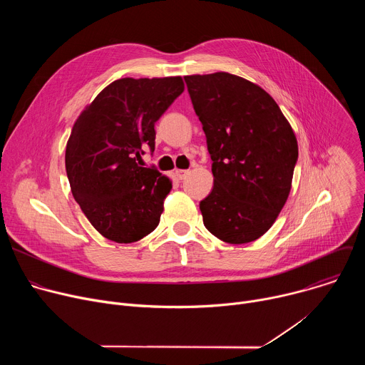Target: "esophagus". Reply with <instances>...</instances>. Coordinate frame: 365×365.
<instances>
[{
  "label": "esophagus",
  "instance_id": "34e87169",
  "mask_svg": "<svg viewBox=\"0 0 365 365\" xmlns=\"http://www.w3.org/2000/svg\"><path fill=\"white\" fill-rule=\"evenodd\" d=\"M187 175H189V170H180V169H178V170H176V176H178L180 180H182V179H185Z\"/></svg>",
  "mask_w": 365,
  "mask_h": 365
}]
</instances>
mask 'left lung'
<instances>
[{"label":"left lung","instance_id":"8db88e82","mask_svg":"<svg viewBox=\"0 0 365 365\" xmlns=\"http://www.w3.org/2000/svg\"><path fill=\"white\" fill-rule=\"evenodd\" d=\"M185 82L212 160L214 187L199 203L203 224L230 244L255 241L287 200L294 133L276 101L244 78L217 72Z\"/></svg>","mask_w":365,"mask_h":365}]
</instances>
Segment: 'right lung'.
Returning a JSON list of instances; mask_svg holds the SVG:
<instances>
[{
    "label": "right lung",
    "mask_w": 365,
    "mask_h": 365,
    "mask_svg": "<svg viewBox=\"0 0 365 365\" xmlns=\"http://www.w3.org/2000/svg\"><path fill=\"white\" fill-rule=\"evenodd\" d=\"M180 76L123 78L103 88L73 124L66 144L72 195L93 228L134 242L160 222L169 178L140 163L154 151V124L183 92Z\"/></svg>",
    "instance_id": "add662e5"
}]
</instances>
